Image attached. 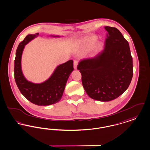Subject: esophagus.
<instances>
[{
	"instance_id": "1",
	"label": "esophagus",
	"mask_w": 150,
	"mask_h": 150,
	"mask_svg": "<svg viewBox=\"0 0 150 150\" xmlns=\"http://www.w3.org/2000/svg\"><path fill=\"white\" fill-rule=\"evenodd\" d=\"M78 61L77 60H75L74 61V68L75 69H77L78 66Z\"/></svg>"
}]
</instances>
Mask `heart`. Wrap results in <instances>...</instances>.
<instances>
[{
    "instance_id": "obj_1",
    "label": "heart",
    "mask_w": 150,
    "mask_h": 150,
    "mask_svg": "<svg viewBox=\"0 0 150 150\" xmlns=\"http://www.w3.org/2000/svg\"><path fill=\"white\" fill-rule=\"evenodd\" d=\"M96 40H97V37L96 36H93L90 38V42L91 43H93L96 42ZM100 46H101V44L99 43L98 45V47H99Z\"/></svg>"
}]
</instances>
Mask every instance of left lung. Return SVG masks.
<instances>
[{
  "instance_id": "obj_1",
  "label": "left lung",
  "mask_w": 150,
  "mask_h": 150,
  "mask_svg": "<svg viewBox=\"0 0 150 150\" xmlns=\"http://www.w3.org/2000/svg\"><path fill=\"white\" fill-rule=\"evenodd\" d=\"M104 50L93 58L81 60L77 69L83 86L91 98L109 102L122 95L131 82L133 61L129 43L115 27L106 26Z\"/></svg>"
}]
</instances>
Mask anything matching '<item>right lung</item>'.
Wrapping results in <instances>:
<instances>
[{
	"mask_svg": "<svg viewBox=\"0 0 150 150\" xmlns=\"http://www.w3.org/2000/svg\"><path fill=\"white\" fill-rule=\"evenodd\" d=\"M38 35V33L28 35L19 44L14 60V78L19 90L27 100L37 105L46 106L60 101L67 79L74 70V65L73 61L69 60L59 65L50 78L42 83L35 84L28 81L22 71V54L25 45Z\"/></svg>",
	"mask_w": 150,
	"mask_h": 150,
	"instance_id": "right-lung-1",
	"label": "right lung"
}]
</instances>
